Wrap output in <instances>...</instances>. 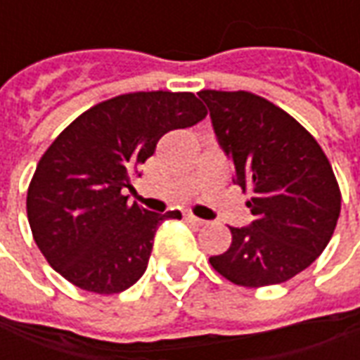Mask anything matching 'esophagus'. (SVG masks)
I'll return each instance as SVG.
<instances>
[{"mask_svg":"<svg viewBox=\"0 0 360 360\" xmlns=\"http://www.w3.org/2000/svg\"><path fill=\"white\" fill-rule=\"evenodd\" d=\"M187 219L191 221V224H195V226H198V227H202V226H206V224H208V221H204V219L196 218V216H193V214H187Z\"/></svg>","mask_w":360,"mask_h":360,"instance_id":"1","label":"esophagus"}]
</instances>
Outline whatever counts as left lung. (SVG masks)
Here are the masks:
<instances>
[{
  "label": "left lung",
  "instance_id": "1",
  "mask_svg": "<svg viewBox=\"0 0 360 360\" xmlns=\"http://www.w3.org/2000/svg\"><path fill=\"white\" fill-rule=\"evenodd\" d=\"M233 183L252 191V224L231 229V247L210 258L235 285L283 283L309 268L330 243L341 195L332 165L314 141L278 105L250 92L200 90Z\"/></svg>",
  "mask_w": 360,
  "mask_h": 360
}]
</instances>
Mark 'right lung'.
Wrapping results in <instances>:
<instances>
[{
  "label": "right lung",
  "mask_w": 360,
  "mask_h": 360,
  "mask_svg": "<svg viewBox=\"0 0 360 360\" xmlns=\"http://www.w3.org/2000/svg\"><path fill=\"white\" fill-rule=\"evenodd\" d=\"M204 117L193 92L158 90L111 98L75 119L38 162L27 195L28 224L51 268L100 295L136 283L173 212L144 210L121 191L165 133Z\"/></svg>",
  "instance_id": "add662e5"
}]
</instances>
